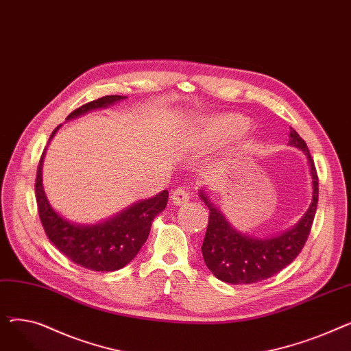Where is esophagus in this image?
<instances>
[{"mask_svg": "<svg viewBox=\"0 0 351 351\" xmlns=\"http://www.w3.org/2000/svg\"><path fill=\"white\" fill-rule=\"evenodd\" d=\"M171 197H172V202L175 205H183V204H186L191 196L185 188H178L172 192Z\"/></svg>", "mask_w": 351, "mask_h": 351, "instance_id": "esophagus-1", "label": "esophagus"}]
</instances>
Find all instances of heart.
Wrapping results in <instances>:
<instances>
[{"label":"heart","instance_id":"b5f03b06","mask_svg":"<svg viewBox=\"0 0 351 351\" xmlns=\"http://www.w3.org/2000/svg\"><path fill=\"white\" fill-rule=\"evenodd\" d=\"M247 126L245 117L239 114H225L208 119L197 136V145L205 149L216 147L232 138L241 135Z\"/></svg>","mask_w":351,"mask_h":351}]
</instances>
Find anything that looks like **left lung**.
I'll return each mask as SVG.
<instances>
[{
    "mask_svg": "<svg viewBox=\"0 0 351 351\" xmlns=\"http://www.w3.org/2000/svg\"><path fill=\"white\" fill-rule=\"evenodd\" d=\"M289 145L299 147L308 159L313 179V199L300 222L271 237H252L236 230L212 202L200 191V199L209 208V225L202 245L208 269L219 280L230 285H250L266 280L290 265L302 252L311 230L319 202V178L308 147L300 135L290 128Z\"/></svg>",
    "mask_w": 351,
    "mask_h": 351,
    "instance_id": "left-lung-1",
    "label": "left lung"
}]
</instances>
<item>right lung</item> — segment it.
<instances>
[{
  "mask_svg": "<svg viewBox=\"0 0 351 351\" xmlns=\"http://www.w3.org/2000/svg\"><path fill=\"white\" fill-rule=\"evenodd\" d=\"M125 98L121 95H106L88 102L71 112L66 121L85 115L89 110L108 108ZM58 128H55L51 138L58 131ZM44 154L45 151L36 169L35 199L43 228L52 245L69 261L89 270L115 271L126 266L146 242L152 220L168 204L169 192L163 191L151 199L141 200L117 216L97 225L72 223L52 209L45 196L43 188Z\"/></svg>",
  "mask_w": 351,
  "mask_h": 351,
  "instance_id": "right-lung-1",
  "label": "right lung"
}]
</instances>
